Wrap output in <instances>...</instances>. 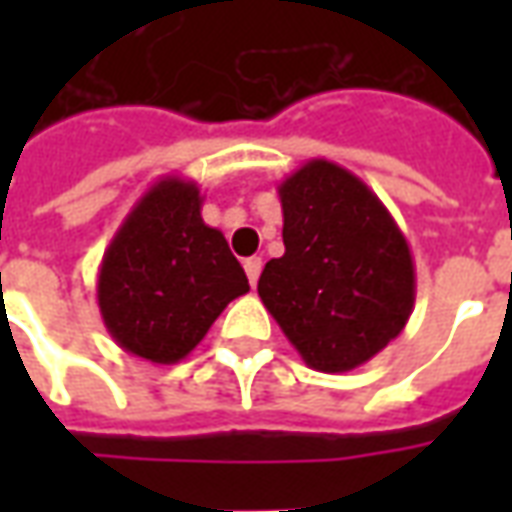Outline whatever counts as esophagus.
I'll list each match as a JSON object with an SVG mask.
<instances>
[{
    "label": "esophagus",
    "mask_w": 512,
    "mask_h": 512,
    "mask_svg": "<svg viewBox=\"0 0 512 512\" xmlns=\"http://www.w3.org/2000/svg\"><path fill=\"white\" fill-rule=\"evenodd\" d=\"M260 268H263V260H260V257H249V260H244V271L252 288H255L257 279H260Z\"/></svg>",
    "instance_id": "1"
}]
</instances>
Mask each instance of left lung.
<instances>
[{"instance_id":"1","label":"left lung","mask_w":512,"mask_h":512,"mask_svg":"<svg viewBox=\"0 0 512 512\" xmlns=\"http://www.w3.org/2000/svg\"><path fill=\"white\" fill-rule=\"evenodd\" d=\"M279 202L285 255L268 260L257 293L312 370L348 373L414 310L406 235L365 180L326 158L282 180Z\"/></svg>"}]
</instances>
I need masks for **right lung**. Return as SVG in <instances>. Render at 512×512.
I'll use <instances>...</instances> for the list:
<instances>
[{"mask_svg":"<svg viewBox=\"0 0 512 512\" xmlns=\"http://www.w3.org/2000/svg\"><path fill=\"white\" fill-rule=\"evenodd\" d=\"M200 186L178 175L156 180L106 246L98 310L123 351L175 365L202 343L213 321L249 290L222 230L202 222Z\"/></svg>","mask_w":512,"mask_h":512,"instance_id":"right-lung-1","label":"right lung"}]
</instances>
